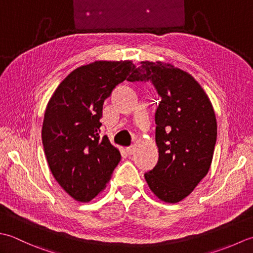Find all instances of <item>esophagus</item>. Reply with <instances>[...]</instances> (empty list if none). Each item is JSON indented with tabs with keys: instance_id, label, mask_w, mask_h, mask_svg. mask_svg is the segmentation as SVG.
Wrapping results in <instances>:
<instances>
[{
	"instance_id": "1",
	"label": "esophagus",
	"mask_w": 253,
	"mask_h": 253,
	"mask_svg": "<svg viewBox=\"0 0 253 253\" xmlns=\"http://www.w3.org/2000/svg\"><path fill=\"white\" fill-rule=\"evenodd\" d=\"M135 151H136V146L135 145H132V146L126 147V153L128 154V155H133V154L135 153Z\"/></svg>"
}]
</instances>
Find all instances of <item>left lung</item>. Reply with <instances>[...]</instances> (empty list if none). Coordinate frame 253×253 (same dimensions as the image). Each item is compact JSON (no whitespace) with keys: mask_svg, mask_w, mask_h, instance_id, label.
Segmentation results:
<instances>
[{"mask_svg":"<svg viewBox=\"0 0 253 253\" xmlns=\"http://www.w3.org/2000/svg\"><path fill=\"white\" fill-rule=\"evenodd\" d=\"M127 81L151 82L161 97L155 113L159 158L144 177L158 199L177 203L212 164L217 136L213 106L191 75L161 61L141 62Z\"/></svg>","mask_w":253,"mask_h":253,"instance_id":"1","label":"left lung"}]
</instances>
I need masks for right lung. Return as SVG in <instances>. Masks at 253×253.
<instances>
[{
	"mask_svg": "<svg viewBox=\"0 0 253 253\" xmlns=\"http://www.w3.org/2000/svg\"><path fill=\"white\" fill-rule=\"evenodd\" d=\"M134 69L132 61L80 66L48 102L41 132L45 157L62 189L80 202L101 192L121 161L107 135L100 136V119L105 100Z\"/></svg>",
	"mask_w": 253,
	"mask_h": 253,
	"instance_id": "right-lung-1",
	"label": "right lung"
}]
</instances>
